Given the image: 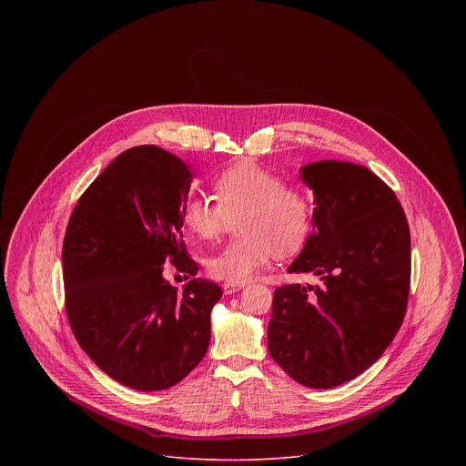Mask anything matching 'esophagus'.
Returning a JSON list of instances; mask_svg holds the SVG:
<instances>
[{"instance_id":"1","label":"esophagus","mask_w":466,"mask_h":466,"mask_svg":"<svg viewBox=\"0 0 466 466\" xmlns=\"http://www.w3.org/2000/svg\"><path fill=\"white\" fill-rule=\"evenodd\" d=\"M243 288H245L243 282H225V284H223V291H225L227 295H232V293H236V291H239V289H243Z\"/></svg>"}]
</instances>
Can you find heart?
Here are the masks:
<instances>
[{
  "mask_svg": "<svg viewBox=\"0 0 466 466\" xmlns=\"http://www.w3.org/2000/svg\"><path fill=\"white\" fill-rule=\"evenodd\" d=\"M214 197L187 195L180 216L198 241H212L236 219L239 238L208 258V273L225 282H247L275 254L291 256L309 238L315 218L313 197L286 186L284 178L256 164H238L219 173Z\"/></svg>",
  "mask_w": 466,
  "mask_h": 466,
  "instance_id": "1",
  "label": "heart"
}]
</instances>
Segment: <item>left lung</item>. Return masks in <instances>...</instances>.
<instances>
[{
    "label": "left lung",
    "instance_id": "1",
    "mask_svg": "<svg viewBox=\"0 0 466 466\" xmlns=\"http://www.w3.org/2000/svg\"><path fill=\"white\" fill-rule=\"evenodd\" d=\"M300 178L315 193V218L288 271L319 284L275 289L269 354L299 383L331 389L367 370L400 329L411 236L400 201L370 169L322 160Z\"/></svg>",
    "mask_w": 466,
    "mask_h": 466
}]
</instances>
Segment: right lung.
<instances>
[{"label": "right lung", "mask_w": 466, "mask_h": 466, "mask_svg": "<svg viewBox=\"0 0 466 466\" xmlns=\"http://www.w3.org/2000/svg\"><path fill=\"white\" fill-rule=\"evenodd\" d=\"M187 166L157 146L121 153L86 187L66 228V313L76 339L112 380L169 389L210 345V313L223 291L193 279L178 293L164 263L195 277L182 241ZM187 279V277H186Z\"/></svg>", "instance_id": "right-lung-1"}]
</instances>
